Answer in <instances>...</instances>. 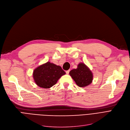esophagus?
<instances>
[{
  "label": "esophagus",
  "mask_w": 130,
  "mask_h": 130,
  "mask_svg": "<svg viewBox=\"0 0 130 130\" xmlns=\"http://www.w3.org/2000/svg\"><path fill=\"white\" fill-rule=\"evenodd\" d=\"M70 70L66 71V73L67 74H69V73H70Z\"/></svg>",
  "instance_id": "esophagus-1"
}]
</instances>
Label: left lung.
Here are the masks:
<instances>
[{
	"label": "left lung",
	"mask_w": 130,
	"mask_h": 130,
	"mask_svg": "<svg viewBox=\"0 0 130 130\" xmlns=\"http://www.w3.org/2000/svg\"><path fill=\"white\" fill-rule=\"evenodd\" d=\"M70 75L80 87H84L90 85L93 80V73L85 64L80 63L76 69L70 72Z\"/></svg>",
	"instance_id": "obj_1"
}]
</instances>
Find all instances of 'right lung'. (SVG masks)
<instances>
[{"instance_id":"1","label":"right lung","mask_w":130,"mask_h":130,"mask_svg":"<svg viewBox=\"0 0 130 130\" xmlns=\"http://www.w3.org/2000/svg\"><path fill=\"white\" fill-rule=\"evenodd\" d=\"M65 74L60 66L48 61L34 70L32 75L34 81L38 86L49 88L56 84L59 78Z\"/></svg>"}]
</instances>
